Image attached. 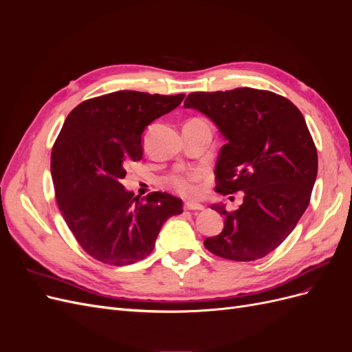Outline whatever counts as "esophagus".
Returning a JSON list of instances; mask_svg holds the SVG:
<instances>
[{
  "label": "esophagus",
  "instance_id": "obj_1",
  "mask_svg": "<svg viewBox=\"0 0 352 352\" xmlns=\"http://www.w3.org/2000/svg\"><path fill=\"white\" fill-rule=\"evenodd\" d=\"M185 210H188V211H202V210H204V207L199 206V204H190V202H188V204H185Z\"/></svg>",
  "mask_w": 352,
  "mask_h": 352
}]
</instances>
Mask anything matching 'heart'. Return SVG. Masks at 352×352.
I'll list each match as a JSON object with an SVG mask.
<instances>
[{
  "instance_id": "obj_1",
  "label": "heart",
  "mask_w": 352,
  "mask_h": 352,
  "mask_svg": "<svg viewBox=\"0 0 352 352\" xmlns=\"http://www.w3.org/2000/svg\"><path fill=\"white\" fill-rule=\"evenodd\" d=\"M207 180V172H204V170H195V172H175L168 175L166 177V184L180 197L197 199L204 194Z\"/></svg>"
}]
</instances>
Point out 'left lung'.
<instances>
[{
    "mask_svg": "<svg viewBox=\"0 0 352 352\" xmlns=\"http://www.w3.org/2000/svg\"><path fill=\"white\" fill-rule=\"evenodd\" d=\"M185 107L204 113L226 138L216 166L217 192L243 194L238 210L211 206L225 216V228L204 247L232 261L265 257L310 204L317 150L304 116L282 95L254 88L192 92Z\"/></svg>",
    "mask_w": 352,
    "mask_h": 352,
    "instance_id": "1",
    "label": "left lung"
}]
</instances>
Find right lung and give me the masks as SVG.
Instances as JSON below:
<instances>
[{
	"mask_svg": "<svg viewBox=\"0 0 352 352\" xmlns=\"http://www.w3.org/2000/svg\"><path fill=\"white\" fill-rule=\"evenodd\" d=\"M184 98L185 94L117 91L69 113L52 145V184L69 229L94 260L110 265L144 260L164 221L184 211L173 195L140 198L122 185L127 164L142 158L145 127Z\"/></svg>",
	"mask_w": 352,
	"mask_h": 352,
	"instance_id": "right-lung-1",
	"label": "right lung"
}]
</instances>
